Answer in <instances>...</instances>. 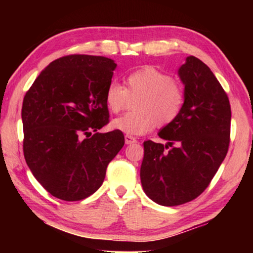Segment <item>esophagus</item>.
<instances>
[{"label": "esophagus", "mask_w": 253, "mask_h": 253, "mask_svg": "<svg viewBox=\"0 0 253 253\" xmlns=\"http://www.w3.org/2000/svg\"><path fill=\"white\" fill-rule=\"evenodd\" d=\"M124 139H126V145H130V144H133V143H137V139L132 136H129V134H126V137H124Z\"/></svg>", "instance_id": "1"}]
</instances>
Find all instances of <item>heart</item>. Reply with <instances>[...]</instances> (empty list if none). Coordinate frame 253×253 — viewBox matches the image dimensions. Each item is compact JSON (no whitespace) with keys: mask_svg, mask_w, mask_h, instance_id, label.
<instances>
[{"mask_svg":"<svg viewBox=\"0 0 253 253\" xmlns=\"http://www.w3.org/2000/svg\"><path fill=\"white\" fill-rule=\"evenodd\" d=\"M133 98V112L115 119L114 130L140 136L153 130L155 124L165 126L177 119L184 105V89L178 82L154 67H145L131 72L126 78V87L116 82L109 83L105 102L110 113L119 114Z\"/></svg>","mask_w":253,"mask_h":253,"instance_id":"b5f03b06","label":"heart"}]
</instances>
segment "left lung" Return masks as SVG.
Listing matches in <instances>:
<instances>
[{"instance_id":"obj_1","label":"left lung","mask_w":253,"mask_h":253,"mask_svg":"<svg viewBox=\"0 0 253 253\" xmlns=\"http://www.w3.org/2000/svg\"><path fill=\"white\" fill-rule=\"evenodd\" d=\"M178 77L184 85V105L177 119L159 131L167 144L144 141L140 167L143 190L162 206L182 205L203 193L229 146V99L211 69L188 56Z\"/></svg>"}]
</instances>
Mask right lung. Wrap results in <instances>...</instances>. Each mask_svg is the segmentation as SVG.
<instances>
[{"label": "right lung", "instance_id": "add662e5", "mask_svg": "<svg viewBox=\"0 0 253 253\" xmlns=\"http://www.w3.org/2000/svg\"><path fill=\"white\" fill-rule=\"evenodd\" d=\"M116 65L92 55L57 58L24 96V157L37 181L58 199L93 195L123 147L121 131L98 132L108 123L105 92Z\"/></svg>", "mask_w": 253, "mask_h": 253}]
</instances>
